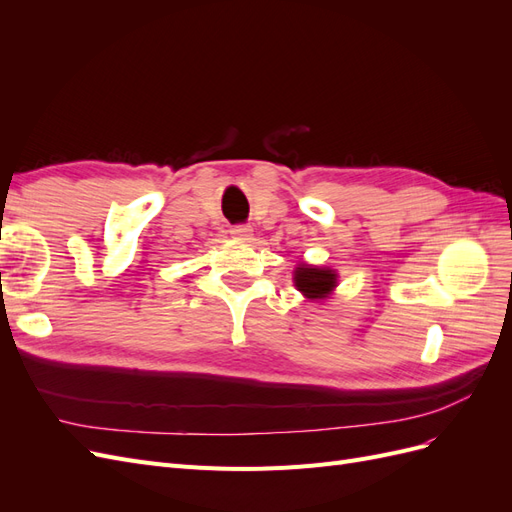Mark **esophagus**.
<instances>
[{"label": "esophagus", "instance_id": "1", "mask_svg": "<svg viewBox=\"0 0 512 512\" xmlns=\"http://www.w3.org/2000/svg\"><path fill=\"white\" fill-rule=\"evenodd\" d=\"M230 235L239 241H250L252 239V228L250 226H232Z\"/></svg>", "mask_w": 512, "mask_h": 512}]
</instances>
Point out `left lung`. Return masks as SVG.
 <instances>
[{
    "label": "left lung",
    "mask_w": 512,
    "mask_h": 512,
    "mask_svg": "<svg viewBox=\"0 0 512 512\" xmlns=\"http://www.w3.org/2000/svg\"><path fill=\"white\" fill-rule=\"evenodd\" d=\"M337 271L331 267H316L309 262H299L292 271V282L307 301L329 299L337 288Z\"/></svg>",
    "instance_id": "1"
}]
</instances>
